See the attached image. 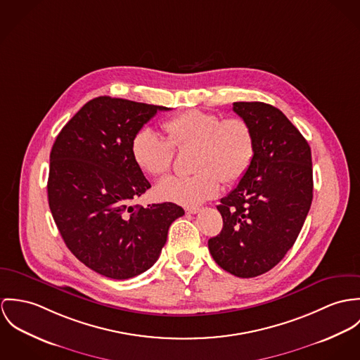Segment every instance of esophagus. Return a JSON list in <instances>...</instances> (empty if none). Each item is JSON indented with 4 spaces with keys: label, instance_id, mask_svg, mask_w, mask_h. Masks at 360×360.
Returning <instances> with one entry per match:
<instances>
[{
    "label": "esophagus",
    "instance_id": "esophagus-1",
    "mask_svg": "<svg viewBox=\"0 0 360 360\" xmlns=\"http://www.w3.org/2000/svg\"><path fill=\"white\" fill-rule=\"evenodd\" d=\"M199 211V207H191V208H186V212H188V214H198Z\"/></svg>",
    "mask_w": 360,
    "mask_h": 360
}]
</instances>
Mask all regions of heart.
<instances>
[{
	"label": "heart",
	"instance_id": "obj_1",
	"mask_svg": "<svg viewBox=\"0 0 360 360\" xmlns=\"http://www.w3.org/2000/svg\"><path fill=\"white\" fill-rule=\"evenodd\" d=\"M167 138L152 128L139 129L132 139V156L142 171L152 176L165 175L172 165L174 148H195L191 176H168L156 186V196L185 207H193L218 195L221 181L235 184L250 168L254 135L247 121L222 119L215 113L186 110L164 121Z\"/></svg>",
	"mask_w": 360,
	"mask_h": 360
}]
</instances>
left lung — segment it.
<instances>
[{
	"label": "left lung",
	"instance_id": "1",
	"mask_svg": "<svg viewBox=\"0 0 360 360\" xmlns=\"http://www.w3.org/2000/svg\"><path fill=\"white\" fill-rule=\"evenodd\" d=\"M248 122L254 159L238 186L217 205L224 226L208 240L214 261L238 278L276 266L298 238L314 198L311 148L278 108L235 102Z\"/></svg>",
	"mask_w": 360,
	"mask_h": 360
}]
</instances>
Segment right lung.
I'll return each mask as SVG.
<instances>
[{"label":"right lung","instance_id":"right-lung-1","mask_svg":"<svg viewBox=\"0 0 360 360\" xmlns=\"http://www.w3.org/2000/svg\"><path fill=\"white\" fill-rule=\"evenodd\" d=\"M164 106L98 96L69 121L49 156L48 202L68 248L99 275L131 279L159 258L174 202L132 205L150 184L132 156L135 134Z\"/></svg>","mask_w":360,"mask_h":360}]
</instances>
